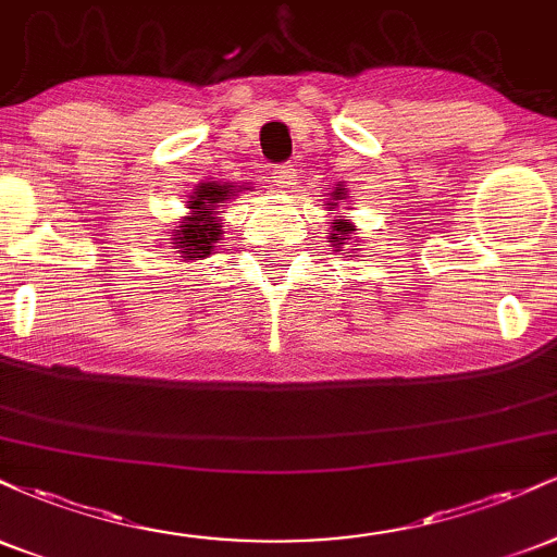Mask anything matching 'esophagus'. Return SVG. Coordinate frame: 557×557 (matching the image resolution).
<instances>
[{
	"instance_id": "esophagus-1",
	"label": "esophagus",
	"mask_w": 557,
	"mask_h": 557,
	"mask_svg": "<svg viewBox=\"0 0 557 557\" xmlns=\"http://www.w3.org/2000/svg\"><path fill=\"white\" fill-rule=\"evenodd\" d=\"M270 175H272V183L277 185V188H290L293 181H296V175H298V168L293 162H285V164H277Z\"/></svg>"
}]
</instances>
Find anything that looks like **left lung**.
<instances>
[{
  "mask_svg": "<svg viewBox=\"0 0 557 557\" xmlns=\"http://www.w3.org/2000/svg\"><path fill=\"white\" fill-rule=\"evenodd\" d=\"M345 194H348V190H345V188L332 190L330 203H324V207H327V212H337V201H343ZM330 227H332L330 230V243L337 248V251H341L345 243L350 240V233H354L356 225H354V222H348V220H332ZM350 251H356V248H350Z\"/></svg>",
  "mask_w": 557,
  "mask_h": 557,
  "instance_id": "8db88e82",
  "label": "left lung"
}]
</instances>
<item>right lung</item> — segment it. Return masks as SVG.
Returning <instances> with one entry per match:
<instances>
[{
  "label": "right lung",
  "instance_id": "obj_1",
  "mask_svg": "<svg viewBox=\"0 0 557 557\" xmlns=\"http://www.w3.org/2000/svg\"><path fill=\"white\" fill-rule=\"evenodd\" d=\"M238 185L230 183H198L194 188V196L188 201V216L172 233V243L181 253L183 261H198L207 259L214 251V243L222 238V220L216 216V209L225 207L230 196H238Z\"/></svg>",
  "mask_w": 557,
  "mask_h": 557
}]
</instances>
